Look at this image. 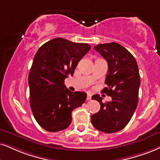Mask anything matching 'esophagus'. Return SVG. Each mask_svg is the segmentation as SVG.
I'll use <instances>...</instances> for the list:
<instances>
[{
  "label": "esophagus",
  "instance_id": "34e87169",
  "mask_svg": "<svg viewBox=\"0 0 160 160\" xmlns=\"http://www.w3.org/2000/svg\"><path fill=\"white\" fill-rule=\"evenodd\" d=\"M91 98H92V95L90 94H87V100H90Z\"/></svg>",
  "mask_w": 160,
  "mask_h": 160
}]
</instances>
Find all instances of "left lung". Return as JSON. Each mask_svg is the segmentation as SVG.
Wrapping results in <instances>:
<instances>
[{
    "label": "left lung",
    "instance_id": "left-lung-1",
    "mask_svg": "<svg viewBox=\"0 0 160 160\" xmlns=\"http://www.w3.org/2000/svg\"><path fill=\"white\" fill-rule=\"evenodd\" d=\"M94 48L108 62L107 86L102 92L112 100L102 102L100 95H93L92 99L100 102V109L91 120L102 132H117L126 126L137 108L140 86L138 66L134 57L117 43L98 44Z\"/></svg>",
    "mask_w": 160,
    "mask_h": 160
}]
</instances>
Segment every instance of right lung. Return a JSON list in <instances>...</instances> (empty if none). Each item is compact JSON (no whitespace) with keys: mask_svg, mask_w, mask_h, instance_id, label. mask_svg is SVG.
I'll return each instance as SVG.
<instances>
[{"mask_svg":"<svg viewBox=\"0 0 160 160\" xmlns=\"http://www.w3.org/2000/svg\"><path fill=\"white\" fill-rule=\"evenodd\" d=\"M90 48L87 43L57 38L40 46L35 54L28 78L30 107L46 131L57 132L68 128L72 111L86 101V93L71 92L64 82Z\"/></svg>","mask_w":160,"mask_h":160,"instance_id":"add662e5","label":"right lung"}]
</instances>
